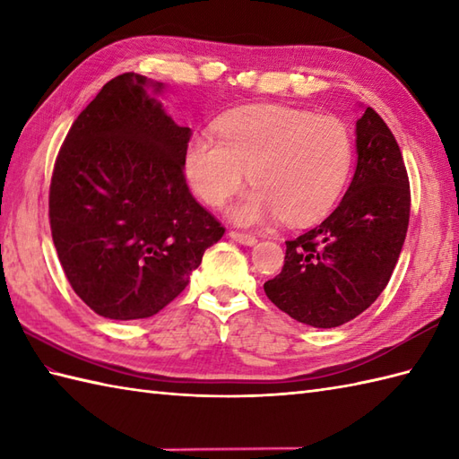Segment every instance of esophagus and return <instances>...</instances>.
Wrapping results in <instances>:
<instances>
[{
    "mask_svg": "<svg viewBox=\"0 0 459 459\" xmlns=\"http://www.w3.org/2000/svg\"><path fill=\"white\" fill-rule=\"evenodd\" d=\"M229 237L232 238V240H237V242H240V244H244V247H254L255 242V237H252V234H247V232H238V230H230L229 232Z\"/></svg>",
    "mask_w": 459,
    "mask_h": 459,
    "instance_id": "34e87169",
    "label": "esophagus"
}]
</instances>
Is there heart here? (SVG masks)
I'll list each match as a JSON object with an SVG mask.
<instances>
[{"instance_id":"obj_1","label":"heart","mask_w":459,"mask_h":459,"mask_svg":"<svg viewBox=\"0 0 459 459\" xmlns=\"http://www.w3.org/2000/svg\"><path fill=\"white\" fill-rule=\"evenodd\" d=\"M217 138L194 136L186 174L211 207L255 186L229 215L250 227L275 219L307 225L334 207L354 164V138L336 117H315L283 105H254L222 117Z\"/></svg>"}]
</instances>
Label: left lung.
I'll return each mask as SVG.
<instances>
[{"instance_id":"8db88e82","label":"left lung","mask_w":459,"mask_h":459,"mask_svg":"<svg viewBox=\"0 0 459 459\" xmlns=\"http://www.w3.org/2000/svg\"><path fill=\"white\" fill-rule=\"evenodd\" d=\"M358 164L338 207L285 242L281 273L264 283L268 299L315 328L344 325L385 290L409 229L411 187L395 136L368 108L356 121Z\"/></svg>"}]
</instances>
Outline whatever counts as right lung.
Segmentation results:
<instances>
[{"instance_id":"1","label":"right lung","mask_w":459,"mask_h":459,"mask_svg":"<svg viewBox=\"0 0 459 459\" xmlns=\"http://www.w3.org/2000/svg\"><path fill=\"white\" fill-rule=\"evenodd\" d=\"M146 88L164 85L133 72L105 83L64 138L50 181L62 270L80 299L113 321L162 311L225 234L186 184L191 129Z\"/></svg>"}]
</instances>
